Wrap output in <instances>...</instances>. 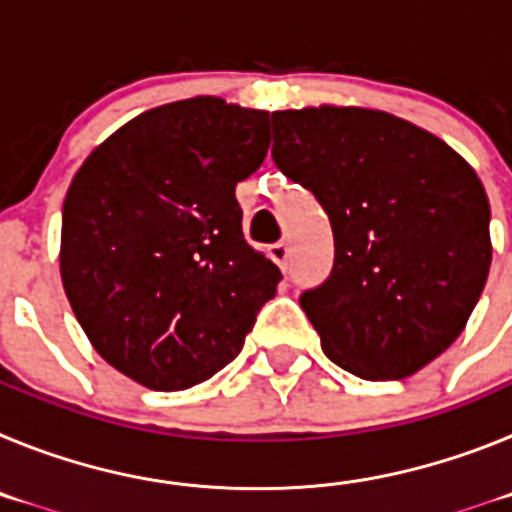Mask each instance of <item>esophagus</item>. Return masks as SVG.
<instances>
[{"mask_svg": "<svg viewBox=\"0 0 512 512\" xmlns=\"http://www.w3.org/2000/svg\"><path fill=\"white\" fill-rule=\"evenodd\" d=\"M269 256L274 264H279L282 269H287V261H289V256H292V248H289L287 241H279L269 248Z\"/></svg>", "mask_w": 512, "mask_h": 512, "instance_id": "esophagus-1", "label": "esophagus"}]
</instances>
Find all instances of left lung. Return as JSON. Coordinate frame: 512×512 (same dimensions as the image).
<instances>
[{
  "label": "left lung",
  "instance_id": "8db88e82",
  "mask_svg": "<svg viewBox=\"0 0 512 512\" xmlns=\"http://www.w3.org/2000/svg\"><path fill=\"white\" fill-rule=\"evenodd\" d=\"M271 158L330 217L336 259L300 305L333 364L402 379L467 325L490 274V202L472 166L413 122L364 107L271 115Z\"/></svg>",
  "mask_w": 512,
  "mask_h": 512
}]
</instances>
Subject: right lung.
<instances>
[{"label": "right lung", "instance_id": "right-lung-1", "mask_svg": "<svg viewBox=\"0 0 512 512\" xmlns=\"http://www.w3.org/2000/svg\"><path fill=\"white\" fill-rule=\"evenodd\" d=\"M266 151L269 112L194 97L122 125L76 171L63 200V289L117 372L187 390L241 354L282 282L243 238L235 200Z\"/></svg>", "mask_w": 512, "mask_h": 512}]
</instances>
